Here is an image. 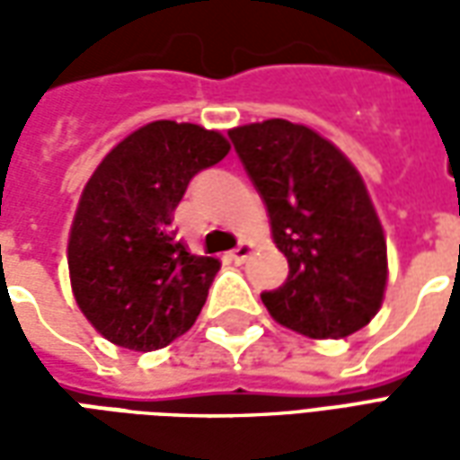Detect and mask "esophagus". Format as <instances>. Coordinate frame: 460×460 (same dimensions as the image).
Here are the masks:
<instances>
[{
	"label": "esophagus",
	"instance_id": "esophagus-1",
	"mask_svg": "<svg viewBox=\"0 0 460 460\" xmlns=\"http://www.w3.org/2000/svg\"><path fill=\"white\" fill-rule=\"evenodd\" d=\"M251 253H253V246H251V243H239V246L229 253V259L234 261V263H243Z\"/></svg>",
	"mask_w": 460,
	"mask_h": 460
}]
</instances>
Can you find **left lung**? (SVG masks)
I'll return each instance as SVG.
<instances>
[{"label": "left lung", "instance_id": "left-lung-1", "mask_svg": "<svg viewBox=\"0 0 460 460\" xmlns=\"http://www.w3.org/2000/svg\"><path fill=\"white\" fill-rule=\"evenodd\" d=\"M229 137L266 201L288 279L261 300L283 328L313 340L362 330L382 308L386 239L362 174L308 125L270 118Z\"/></svg>", "mask_w": 460, "mask_h": 460}]
</instances>
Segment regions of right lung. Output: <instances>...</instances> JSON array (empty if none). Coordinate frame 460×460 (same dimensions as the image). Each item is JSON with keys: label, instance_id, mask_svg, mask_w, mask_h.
Listing matches in <instances>:
<instances>
[{"label": "right lung", "instance_id": "add662e5", "mask_svg": "<svg viewBox=\"0 0 460 460\" xmlns=\"http://www.w3.org/2000/svg\"><path fill=\"white\" fill-rule=\"evenodd\" d=\"M229 150L219 130L155 120L118 142L85 181L68 234L71 290L113 345L152 352L194 325L221 263L174 241L172 211L191 177Z\"/></svg>", "mask_w": 460, "mask_h": 460}]
</instances>
